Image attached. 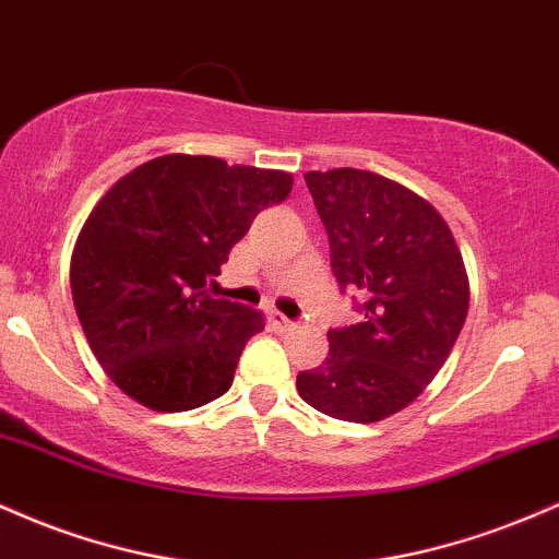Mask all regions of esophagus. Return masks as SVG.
<instances>
[{
    "instance_id": "34e87169",
    "label": "esophagus",
    "mask_w": 559,
    "mask_h": 559,
    "mask_svg": "<svg viewBox=\"0 0 559 559\" xmlns=\"http://www.w3.org/2000/svg\"><path fill=\"white\" fill-rule=\"evenodd\" d=\"M269 322H272L274 330H296V322H293V319H287L285 313H280V311H269Z\"/></svg>"
}]
</instances>
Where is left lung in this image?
Here are the masks:
<instances>
[{"instance_id":"obj_1","label":"left lung","mask_w":559,"mask_h":559,"mask_svg":"<svg viewBox=\"0 0 559 559\" xmlns=\"http://www.w3.org/2000/svg\"><path fill=\"white\" fill-rule=\"evenodd\" d=\"M304 179L328 229L332 274L361 296V322L330 330L328 359L298 372L296 388L322 415L380 423L449 359L467 319L465 263L441 213L399 181L359 168Z\"/></svg>"}]
</instances>
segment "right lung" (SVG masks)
<instances>
[{
	"instance_id": "right-lung-1",
	"label": "right lung",
	"mask_w": 559,
	"mask_h": 559,
	"mask_svg": "<svg viewBox=\"0 0 559 559\" xmlns=\"http://www.w3.org/2000/svg\"><path fill=\"white\" fill-rule=\"evenodd\" d=\"M293 177L163 155L105 192L81 229L71 290L86 341L127 396L187 412L224 396L261 311L209 296L229 250Z\"/></svg>"
}]
</instances>
